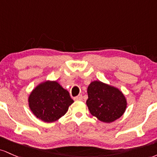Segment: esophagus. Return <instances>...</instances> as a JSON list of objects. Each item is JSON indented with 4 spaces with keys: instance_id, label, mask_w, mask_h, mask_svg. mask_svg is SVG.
I'll list each match as a JSON object with an SVG mask.
<instances>
[{
    "instance_id": "1",
    "label": "esophagus",
    "mask_w": 157,
    "mask_h": 157,
    "mask_svg": "<svg viewBox=\"0 0 157 157\" xmlns=\"http://www.w3.org/2000/svg\"><path fill=\"white\" fill-rule=\"evenodd\" d=\"M74 100H75V101H81V100H82V95H78V96H77L76 97L74 98Z\"/></svg>"
}]
</instances>
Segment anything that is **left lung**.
<instances>
[{
	"instance_id": "left-lung-1",
	"label": "left lung",
	"mask_w": 157,
	"mask_h": 157,
	"mask_svg": "<svg viewBox=\"0 0 157 157\" xmlns=\"http://www.w3.org/2000/svg\"><path fill=\"white\" fill-rule=\"evenodd\" d=\"M87 94L86 104L90 112L103 122L114 121L125 111L126 98L117 87L94 81L88 86Z\"/></svg>"
}]
</instances>
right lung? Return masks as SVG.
Segmentation results:
<instances>
[{"instance_id": "add662e5", "label": "right lung", "mask_w": 157, "mask_h": 157, "mask_svg": "<svg viewBox=\"0 0 157 157\" xmlns=\"http://www.w3.org/2000/svg\"><path fill=\"white\" fill-rule=\"evenodd\" d=\"M28 101L33 114L45 122L59 119L74 102L69 92L56 81H47L38 84L32 91Z\"/></svg>"}]
</instances>
